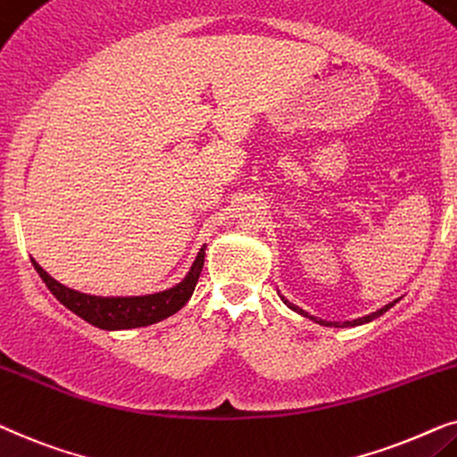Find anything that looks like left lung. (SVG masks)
<instances>
[{
  "label": "left lung",
  "instance_id": "1",
  "mask_svg": "<svg viewBox=\"0 0 457 457\" xmlns=\"http://www.w3.org/2000/svg\"><path fill=\"white\" fill-rule=\"evenodd\" d=\"M282 301L286 303V305H288L292 312H296V313H301L303 318H309V320H313V321H318V324H321V326H334V328H349V326H361V324H368V321H372V320H376V318H380L382 313H386L388 309H391L395 303L397 301H393V303H388V305H385L382 309H378V312H374V313H370V315H363V318H360V320H353V321H343V324H337V321H326V320H318V318H313V315H309L307 312H303V309H299L296 305H292V303H288L282 296Z\"/></svg>",
  "mask_w": 457,
  "mask_h": 457
}]
</instances>
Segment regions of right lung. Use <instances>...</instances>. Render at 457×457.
Returning <instances> with one entry per match:
<instances>
[{
    "mask_svg": "<svg viewBox=\"0 0 457 457\" xmlns=\"http://www.w3.org/2000/svg\"><path fill=\"white\" fill-rule=\"evenodd\" d=\"M204 248L203 246L194 259L187 276L175 284L173 288L144 296H94L66 288L41 267L37 261L30 259L39 278L44 279L47 288L66 309L87 321V324L102 328V330H129V328H142L156 324V321L167 320L169 315L178 313L192 296L196 282L204 265Z\"/></svg>",
    "mask_w": 457,
    "mask_h": 457,
    "instance_id": "obj_1",
    "label": "right lung"
}]
</instances>
